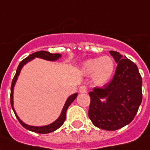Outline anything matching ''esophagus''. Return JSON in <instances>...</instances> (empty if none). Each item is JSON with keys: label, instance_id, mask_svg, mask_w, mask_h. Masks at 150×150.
Returning <instances> with one entry per match:
<instances>
[{"label": "esophagus", "instance_id": "esophagus-1", "mask_svg": "<svg viewBox=\"0 0 150 150\" xmlns=\"http://www.w3.org/2000/svg\"><path fill=\"white\" fill-rule=\"evenodd\" d=\"M79 92L80 93H84L87 92V87L84 85H82L79 87Z\"/></svg>", "mask_w": 150, "mask_h": 150}]
</instances>
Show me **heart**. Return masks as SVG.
Masks as SVG:
<instances>
[{"label":"heart","mask_w":150,"mask_h":150,"mask_svg":"<svg viewBox=\"0 0 150 150\" xmlns=\"http://www.w3.org/2000/svg\"><path fill=\"white\" fill-rule=\"evenodd\" d=\"M115 61L110 56L90 58L83 62L81 70L83 74L92 75L95 84L102 86L109 82L115 71Z\"/></svg>","instance_id":"obj_1"}]
</instances>
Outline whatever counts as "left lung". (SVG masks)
Segmentation results:
<instances>
[{
	"label": "left lung",
	"instance_id": "obj_1",
	"mask_svg": "<svg viewBox=\"0 0 150 150\" xmlns=\"http://www.w3.org/2000/svg\"><path fill=\"white\" fill-rule=\"evenodd\" d=\"M118 64L114 78L89 93L88 117L94 126L115 131L133 120L142 101V78L137 66L125 56L110 51Z\"/></svg>",
	"mask_w": 150,
	"mask_h": 150
}]
</instances>
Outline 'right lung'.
I'll return each instance as SVG.
<instances>
[{
    "instance_id": "right-lung-1",
    "label": "right lung",
    "mask_w": 150,
    "mask_h": 150,
    "mask_svg": "<svg viewBox=\"0 0 150 150\" xmlns=\"http://www.w3.org/2000/svg\"><path fill=\"white\" fill-rule=\"evenodd\" d=\"M62 57V55L59 54V53H51L50 52H47V51H39V52H35V53H32V54H30L28 57H26L25 59L21 62L18 67L17 68V71L16 74L13 77V80H12V84H11V91H10V104H11V106H12V109H13L14 114L16 115L17 119L19 121V122L21 123V125L25 127L26 129L29 130V131H31V132H36V133H41V134H46V133H50L52 132H54L57 129H58L62 124L63 122H65L66 120V114H67V110L68 107L70 106V105L71 104L72 102L75 100V99L78 96V93H74L71 95L70 97H68L67 100L65 103L64 106L62 108V113H61L60 116L58 117V119L57 120H55L54 122L50 123L49 125H45V126H40V127H36V126H30V125H28L26 123H24L20 119L19 117L17 115L16 112L14 110V108H13V88H14V85L16 83L17 79H18V77L20 74L21 70L22 68L23 67L24 65H26L28 62H29L30 61H31L32 59H34L35 57H39V58H42V59H45V60L47 61H57V59H59L60 57Z\"/></svg>"
}]
</instances>
